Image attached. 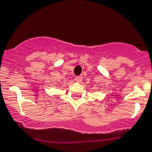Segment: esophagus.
Listing matches in <instances>:
<instances>
[{
  "mask_svg": "<svg viewBox=\"0 0 152 152\" xmlns=\"http://www.w3.org/2000/svg\"><path fill=\"white\" fill-rule=\"evenodd\" d=\"M82 80H83V77H82L81 76H78L75 77V80H76V82H78V83H80V82L82 81Z\"/></svg>",
  "mask_w": 152,
  "mask_h": 152,
  "instance_id": "1",
  "label": "esophagus"
}]
</instances>
